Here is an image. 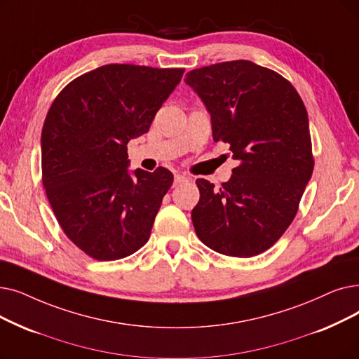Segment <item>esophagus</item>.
I'll list each match as a JSON object with an SVG mask.
<instances>
[{
    "label": "esophagus",
    "mask_w": 359,
    "mask_h": 359,
    "mask_svg": "<svg viewBox=\"0 0 359 359\" xmlns=\"http://www.w3.org/2000/svg\"><path fill=\"white\" fill-rule=\"evenodd\" d=\"M184 182H188V177H186V176H182V175L175 176V184H180V183H184Z\"/></svg>",
    "instance_id": "1"
}]
</instances>
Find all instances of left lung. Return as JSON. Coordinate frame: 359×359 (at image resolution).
I'll list each match as a JSON object with an SVG mask.
<instances>
[{"label": "left lung", "instance_id": "left-lung-1", "mask_svg": "<svg viewBox=\"0 0 359 359\" xmlns=\"http://www.w3.org/2000/svg\"><path fill=\"white\" fill-rule=\"evenodd\" d=\"M184 82L210 113L214 141L241 161L220 189L196 180V235L218 254L258 255L290 226L313 176L306 108L283 76L248 60L195 69Z\"/></svg>", "mask_w": 359, "mask_h": 359}]
</instances>
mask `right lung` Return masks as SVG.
<instances>
[{"mask_svg":"<svg viewBox=\"0 0 359 359\" xmlns=\"http://www.w3.org/2000/svg\"><path fill=\"white\" fill-rule=\"evenodd\" d=\"M184 69L107 65L54 100L42 136V183L67 238L98 261L129 257L149 239L173 175L128 167V144L149 130Z\"/></svg>","mask_w":359,"mask_h":359,"instance_id":"obj_1","label":"right lung"}]
</instances>
